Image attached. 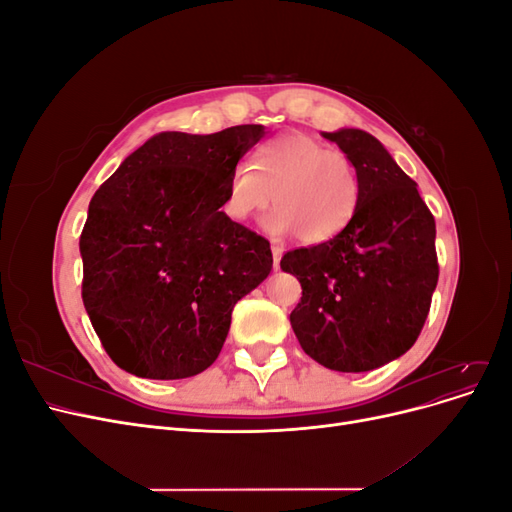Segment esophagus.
I'll return each instance as SVG.
<instances>
[{"label": "esophagus", "mask_w": 512, "mask_h": 512, "mask_svg": "<svg viewBox=\"0 0 512 512\" xmlns=\"http://www.w3.org/2000/svg\"><path fill=\"white\" fill-rule=\"evenodd\" d=\"M271 252H273V269H275V271H280V260H282L284 250H282L280 245H273V247H271Z\"/></svg>", "instance_id": "34e87169"}]
</instances>
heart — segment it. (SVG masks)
<instances>
[{
	"mask_svg": "<svg viewBox=\"0 0 512 512\" xmlns=\"http://www.w3.org/2000/svg\"><path fill=\"white\" fill-rule=\"evenodd\" d=\"M254 167L239 164L226 183L224 213L232 222H245L275 211L265 228L275 237L297 232L307 245L335 239L359 207L361 179L344 151L329 149L316 138L290 132L262 145Z\"/></svg>",
	"mask_w": 512,
	"mask_h": 512,
	"instance_id": "1",
	"label": "heart"
}]
</instances>
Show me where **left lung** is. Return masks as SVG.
<instances>
[{
    "label": "left lung",
    "instance_id": "obj_1",
    "mask_svg": "<svg viewBox=\"0 0 512 512\" xmlns=\"http://www.w3.org/2000/svg\"><path fill=\"white\" fill-rule=\"evenodd\" d=\"M322 136L356 166L359 207L335 239L284 254L280 267L303 288L290 324L305 354L359 374L399 359L421 333L438 284L436 220L376 136Z\"/></svg>",
    "mask_w": 512,
    "mask_h": 512
}]
</instances>
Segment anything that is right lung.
I'll list each match as a JSON object with an SVG mask.
<instances>
[{"label":"right lung","instance_id":"1","mask_svg":"<svg viewBox=\"0 0 512 512\" xmlns=\"http://www.w3.org/2000/svg\"><path fill=\"white\" fill-rule=\"evenodd\" d=\"M265 126L162 132L119 164L89 203L83 303L128 374L181 380L226 342L232 307L273 269L265 237L232 222L226 183Z\"/></svg>","mask_w":512,"mask_h":512}]
</instances>
